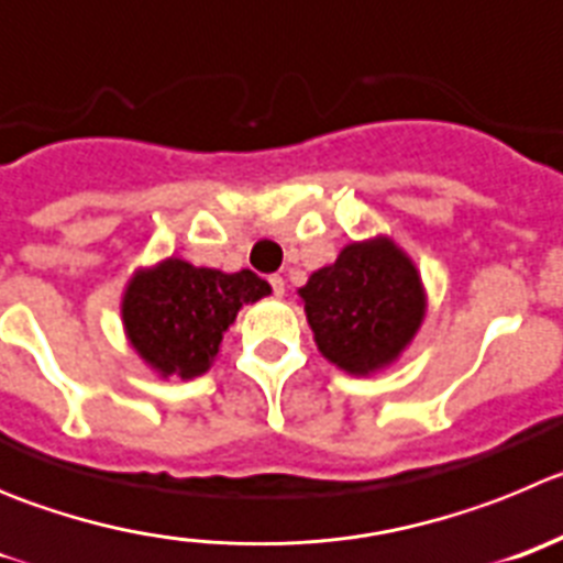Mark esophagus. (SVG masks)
<instances>
[{
	"label": "esophagus",
	"instance_id": "1",
	"mask_svg": "<svg viewBox=\"0 0 563 563\" xmlns=\"http://www.w3.org/2000/svg\"><path fill=\"white\" fill-rule=\"evenodd\" d=\"M269 286H272V291H275V297H283V291H286V280H283L280 275H272Z\"/></svg>",
	"mask_w": 563,
	"mask_h": 563
}]
</instances>
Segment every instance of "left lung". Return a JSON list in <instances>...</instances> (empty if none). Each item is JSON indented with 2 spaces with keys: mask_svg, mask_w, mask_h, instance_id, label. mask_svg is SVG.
Wrapping results in <instances>:
<instances>
[{
  "mask_svg": "<svg viewBox=\"0 0 563 563\" xmlns=\"http://www.w3.org/2000/svg\"><path fill=\"white\" fill-rule=\"evenodd\" d=\"M300 297L322 356L356 376L393 362L423 319L418 272L387 238L344 246Z\"/></svg>",
  "mask_w": 563,
  "mask_h": 563,
  "instance_id": "1",
  "label": "left lung"
}]
</instances>
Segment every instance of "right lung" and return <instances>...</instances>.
Returning <instances> with one entry per match:
<instances>
[{
  "label": "right lung",
  "mask_w": 563,
  "mask_h": 563,
  "mask_svg": "<svg viewBox=\"0 0 563 563\" xmlns=\"http://www.w3.org/2000/svg\"><path fill=\"white\" fill-rule=\"evenodd\" d=\"M269 291L250 269L224 275L170 257L131 280L123 322L136 353L162 376L194 378L210 367L238 308Z\"/></svg>",
  "instance_id": "add662e5"
}]
</instances>
